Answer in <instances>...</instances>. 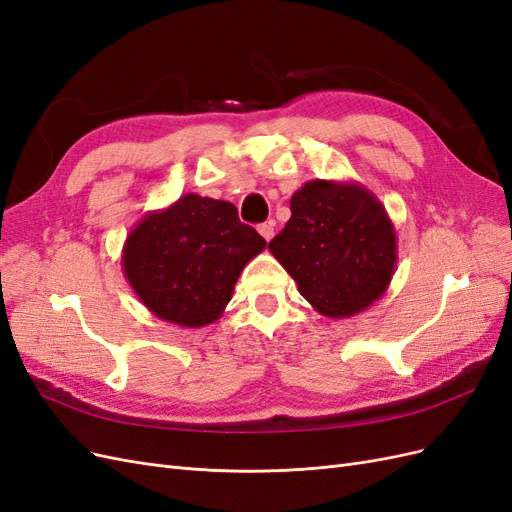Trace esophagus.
Instances as JSON below:
<instances>
[{"label":"esophagus","instance_id":"34e87169","mask_svg":"<svg viewBox=\"0 0 512 512\" xmlns=\"http://www.w3.org/2000/svg\"><path fill=\"white\" fill-rule=\"evenodd\" d=\"M273 226H275V222H265V224L258 226V232L262 235V239H267V241L273 239V232H275Z\"/></svg>","mask_w":512,"mask_h":512}]
</instances>
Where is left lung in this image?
Listing matches in <instances>:
<instances>
[{"instance_id":"1","label":"left lung","mask_w":512,"mask_h":512,"mask_svg":"<svg viewBox=\"0 0 512 512\" xmlns=\"http://www.w3.org/2000/svg\"><path fill=\"white\" fill-rule=\"evenodd\" d=\"M290 211L269 252L316 312L350 318L382 297L397 265V235L365 185L312 179L292 194Z\"/></svg>"}]
</instances>
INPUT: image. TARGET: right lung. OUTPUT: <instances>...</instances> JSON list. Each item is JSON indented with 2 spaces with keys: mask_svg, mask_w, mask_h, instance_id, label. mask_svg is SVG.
<instances>
[{
  "mask_svg": "<svg viewBox=\"0 0 512 512\" xmlns=\"http://www.w3.org/2000/svg\"><path fill=\"white\" fill-rule=\"evenodd\" d=\"M265 247L232 203L185 194L130 230L121 267L153 316L198 329L224 314L241 271Z\"/></svg>",
  "mask_w": 512,
  "mask_h": 512,
  "instance_id": "right-lung-1",
  "label": "right lung"
}]
</instances>
